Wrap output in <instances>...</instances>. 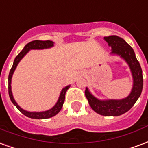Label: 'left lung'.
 I'll return each mask as SVG.
<instances>
[{
  "mask_svg": "<svg viewBox=\"0 0 148 148\" xmlns=\"http://www.w3.org/2000/svg\"><path fill=\"white\" fill-rule=\"evenodd\" d=\"M104 39L112 47L111 54L120 56L130 66L133 75V88L128 97L121 100L97 99L91 94L87 87L85 95L94 112L104 116H119L128 112L140 96L143 89L142 69L133 49L123 38L118 36H104Z\"/></svg>",
  "mask_w": 148,
  "mask_h": 148,
  "instance_id": "8db88e82",
  "label": "left lung"
}]
</instances>
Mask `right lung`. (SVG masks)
I'll return each instance as SVG.
<instances>
[{
    "instance_id": "right-lung-1",
    "label": "right lung",
    "mask_w": 148,
    "mask_h": 148,
    "mask_svg": "<svg viewBox=\"0 0 148 148\" xmlns=\"http://www.w3.org/2000/svg\"><path fill=\"white\" fill-rule=\"evenodd\" d=\"M54 46V42L51 40H33L29 42V44H27L24 47V48L22 51L20 52L19 54H18L16 58H15V61L13 62V65H12V69L10 70L9 75H8V94H9L10 99L12 101L13 104H15L18 109L19 110L20 112L23 113V115H25V116H27L31 119H48V118L53 117L54 115H56L58 112L61 111L64 101H65V93L68 90V89L70 87V85L65 86L62 89V92L60 94L59 98L58 100L57 103L54 105V107L51 108V109L45 111V112H27L25 110L23 109L22 108L20 107L19 105L16 103V101L13 97L12 92V86H11V83H12V77L13 73L15 72V69L17 67L18 62L21 61V59L23 58L25 54H27L28 52L30 50H41V49H47L50 48L51 47Z\"/></svg>"
}]
</instances>
